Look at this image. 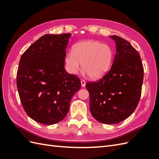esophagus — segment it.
<instances>
[{"label": "esophagus", "instance_id": "esophagus-1", "mask_svg": "<svg viewBox=\"0 0 159 159\" xmlns=\"http://www.w3.org/2000/svg\"><path fill=\"white\" fill-rule=\"evenodd\" d=\"M81 86H82V87H85V81L84 80H81Z\"/></svg>", "mask_w": 159, "mask_h": 159}]
</instances>
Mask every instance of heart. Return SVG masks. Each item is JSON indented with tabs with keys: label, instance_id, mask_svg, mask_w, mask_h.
I'll use <instances>...</instances> for the list:
<instances>
[{
	"label": "heart",
	"instance_id": "b5f03b06",
	"mask_svg": "<svg viewBox=\"0 0 159 159\" xmlns=\"http://www.w3.org/2000/svg\"><path fill=\"white\" fill-rule=\"evenodd\" d=\"M113 56V50L109 45L89 40L75 44L73 50L66 53L65 62L70 73H78L82 64V69L86 74L91 78L98 79L110 70Z\"/></svg>",
	"mask_w": 159,
	"mask_h": 159
}]
</instances>
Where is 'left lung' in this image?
<instances>
[{"label":"left lung","instance_id":"obj_1","mask_svg":"<svg viewBox=\"0 0 159 159\" xmlns=\"http://www.w3.org/2000/svg\"><path fill=\"white\" fill-rule=\"evenodd\" d=\"M110 38L116 44L113 66L102 79L85 85L91 113L103 124L120 123L134 111L141 95L144 75L139 52L123 38Z\"/></svg>","mask_w":159,"mask_h":159}]
</instances>
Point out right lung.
Masks as SVG:
<instances>
[{
    "label": "right lung",
    "instance_id": "right-lung-1",
    "mask_svg": "<svg viewBox=\"0 0 159 159\" xmlns=\"http://www.w3.org/2000/svg\"><path fill=\"white\" fill-rule=\"evenodd\" d=\"M71 34H45L22 55L16 85L22 107L36 122L53 125L68 113L73 95L81 88L78 76L64 68Z\"/></svg>",
    "mask_w": 159,
    "mask_h": 159
}]
</instances>
